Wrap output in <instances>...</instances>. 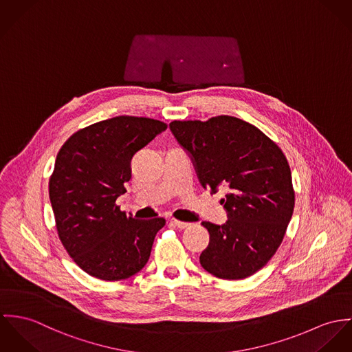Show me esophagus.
Masks as SVG:
<instances>
[{
    "label": "esophagus",
    "instance_id": "esophagus-1",
    "mask_svg": "<svg viewBox=\"0 0 352 352\" xmlns=\"http://www.w3.org/2000/svg\"><path fill=\"white\" fill-rule=\"evenodd\" d=\"M171 226L177 227L178 230H185V228L190 227L189 223H184V221H178V220H171Z\"/></svg>",
    "mask_w": 352,
    "mask_h": 352
}]
</instances>
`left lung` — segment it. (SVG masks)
I'll return each instance as SVG.
<instances>
[{
    "label": "left lung",
    "instance_id": "obj_1",
    "mask_svg": "<svg viewBox=\"0 0 352 352\" xmlns=\"http://www.w3.org/2000/svg\"><path fill=\"white\" fill-rule=\"evenodd\" d=\"M170 131L192 159L202 188L227 192L226 224L201 223L209 232L201 266L221 279L256 273L280 245L294 209L283 153L261 129L232 116L173 121Z\"/></svg>",
    "mask_w": 352,
    "mask_h": 352
}]
</instances>
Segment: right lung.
Segmentation results:
<instances>
[{"label": "right lung", "instance_id": "right-lung-1", "mask_svg": "<svg viewBox=\"0 0 352 352\" xmlns=\"http://www.w3.org/2000/svg\"><path fill=\"white\" fill-rule=\"evenodd\" d=\"M154 118L118 116L91 124L59 150L48 192L59 239L85 273L126 279L150 259L163 217L136 220L120 210L132 157L166 131Z\"/></svg>", "mask_w": 352, "mask_h": 352}]
</instances>
